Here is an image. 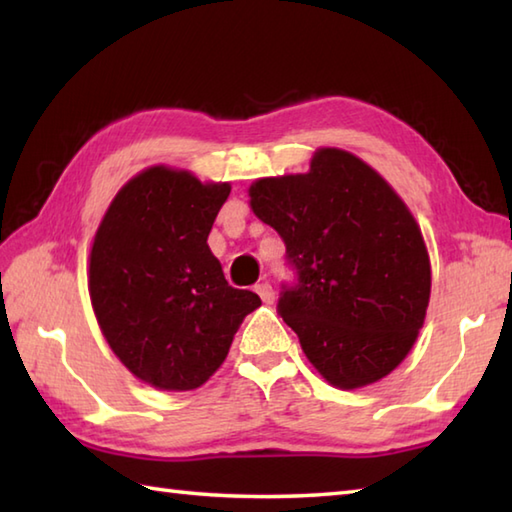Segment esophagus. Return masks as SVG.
I'll return each instance as SVG.
<instances>
[{
	"mask_svg": "<svg viewBox=\"0 0 512 512\" xmlns=\"http://www.w3.org/2000/svg\"><path fill=\"white\" fill-rule=\"evenodd\" d=\"M255 292H257L259 297H262L264 303H273V301H275V290H273V286L268 284V281H264V284L255 286Z\"/></svg>",
	"mask_w": 512,
	"mask_h": 512,
	"instance_id": "34e87169",
	"label": "esophagus"
}]
</instances>
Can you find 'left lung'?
<instances>
[{
	"instance_id": "left-lung-1",
	"label": "left lung",
	"mask_w": 512,
	"mask_h": 512,
	"mask_svg": "<svg viewBox=\"0 0 512 512\" xmlns=\"http://www.w3.org/2000/svg\"><path fill=\"white\" fill-rule=\"evenodd\" d=\"M248 195L297 268L277 310L314 369L339 389L394 372L427 317L431 262L391 184L350 151L321 147L310 171L259 178Z\"/></svg>"
}]
</instances>
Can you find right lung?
Segmentation results:
<instances>
[{
    "mask_svg": "<svg viewBox=\"0 0 512 512\" xmlns=\"http://www.w3.org/2000/svg\"><path fill=\"white\" fill-rule=\"evenodd\" d=\"M231 184L154 165L123 184L96 228L88 288L107 345L145 385L198 389L231 350L255 292L228 286L211 226Z\"/></svg>",
    "mask_w": 512,
    "mask_h": 512,
    "instance_id": "right-lung-1",
    "label": "right lung"
}]
</instances>
